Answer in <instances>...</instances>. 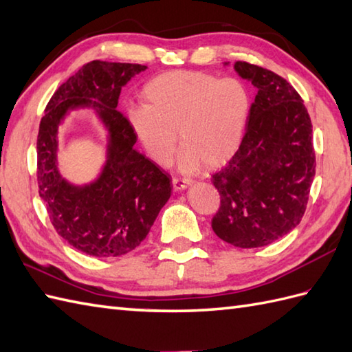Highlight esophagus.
Masks as SVG:
<instances>
[{
  "label": "esophagus",
  "mask_w": 352,
  "mask_h": 352,
  "mask_svg": "<svg viewBox=\"0 0 352 352\" xmlns=\"http://www.w3.org/2000/svg\"><path fill=\"white\" fill-rule=\"evenodd\" d=\"M171 184H173V190H175V191H181V190H185L186 186H190V185H191V181H190V179L173 177V181H171Z\"/></svg>",
  "instance_id": "obj_1"
}]
</instances>
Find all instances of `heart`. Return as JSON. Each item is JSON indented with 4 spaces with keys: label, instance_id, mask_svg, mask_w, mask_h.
Returning <instances> with one entry per match:
<instances>
[{
    "label": "heart",
    "instance_id": "1",
    "mask_svg": "<svg viewBox=\"0 0 352 352\" xmlns=\"http://www.w3.org/2000/svg\"><path fill=\"white\" fill-rule=\"evenodd\" d=\"M140 101L142 106L126 111V121L143 152L166 167L179 135L184 171L224 166L241 146L251 106L242 82L191 70L152 77L142 88Z\"/></svg>",
    "mask_w": 352,
    "mask_h": 352
}]
</instances>
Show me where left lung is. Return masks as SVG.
<instances>
[{"mask_svg":"<svg viewBox=\"0 0 352 352\" xmlns=\"http://www.w3.org/2000/svg\"><path fill=\"white\" fill-rule=\"evenodd\" d=\"M258 94L228 164L212 176L219 209L212 228L236 248L267 246L302 221L315 176L312 122L302 97L267 68L236 61Z\"/></svg>","mask_w":352,"mask_h":352,"instance_id":"1","label":"left lung"}]
</instances>
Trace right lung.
<instances>
[{
    "instance_id": "1",
    "label": "right lung",
    "mask_w": 352,
    "mask_h": 352,
    "mask_svg": "<svg viewBox=\"0 0 352 352\" xmlns=\"http://www.w3.org/2000/svg\"><path fill=\"white\" fill-rule=\"evenodd\" d=\"M143 70L146 65L100 59L85 64L56 89L40 121L38 194L56 233L87 255L119 256L135 250L170 199L168 173L133 148L137 139L126 118L116 110L124 85ZM83 104L99 109L111 146L99 181L77 188L56 170V130L68 108Z\"/></svg>"
}]
</instances>
